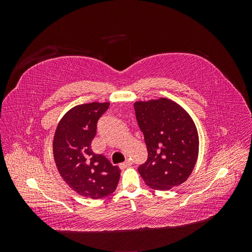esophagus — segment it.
I'll return each instance as SVG.
<instances>
[{"label": "esophagus", "mask_w": 252, "mask_h": 252, "mask_svg": "<svg viewBox=\"0 0 252 252\" xmlns=\"http://www.w3.org/2000/svg\"><path fill=\"white\" fill-rule=\"evenodd\" d=\"M131 164H132V162L130 161V159L128 158V159H126V161H125L124 163H121V164H120V168H121V169H125V168H127L128 166H130Z\"/></svg>", "instance_id": "1"}]
</instances>
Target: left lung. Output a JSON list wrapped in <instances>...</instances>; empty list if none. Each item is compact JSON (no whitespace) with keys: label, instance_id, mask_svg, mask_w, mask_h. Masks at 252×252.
<instances>
[{"label":"left lung","instance_id":"1","mask_svg":"<svg viewBox=\"0 0 252 252\" xmlns=\"http://www.w3.org/2000/svg\"><path fill=\"white\" fill-rule=\"evenodd\" d=\"M135 117L148 150L139 172L155 190H169L191 174L199 156V133L192 118L167 97L134 103Z\"/></svg>","mask_w":252,"mask_h":252}]
</instances>
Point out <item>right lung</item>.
<instances>
[{
  "label": "right lung",
  "instance_id": "1",
  "mask_svg": "<svg viewBox=\"0 0 252 252\" xmlns=\"http://www.w3.org/2000/svg\"><path fill=\"white\" fill-rule=\"evenodd\" d=\"M108 107V102L74 106L60 120L52 142L61 177L79 195L94 200L111 194L121 174L118 166L91 150L97 121Z\"/></svg>",
  "mask_w": 252,
  "mask_h": 252
}]
</instances>
